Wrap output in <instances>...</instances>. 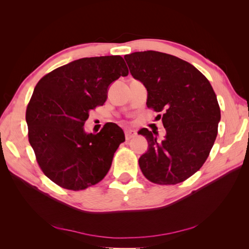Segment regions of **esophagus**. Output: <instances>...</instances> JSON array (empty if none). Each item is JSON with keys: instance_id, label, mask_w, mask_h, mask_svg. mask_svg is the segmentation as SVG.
Segmentation results:
<instances>
[{"instance_id": "obj_1", "label": "esophagus", "mask_w": 249, "mask_h": 249, "mask_svg": "<svg viewBox=\"0 0 249 249\" xmlns=\"http://www.w3.org/2000/svg\"><path fill=\"white\" fill-rule=\"evenodd\" d=\"M124 136H125L126 140H130V139H132V138L136 136V132L132 131V130H125L124 131Z\"/></svg>"}]
</instances>
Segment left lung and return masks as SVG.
<instances>
[{"label":"left lung","instance_id":"obj_1","mask_svg":"<svg viewBox=\"0 0 249 249\" xmlns=\"http://www.w3.org/2000/svg\"><path fill=\"white\" fill-rule=\"evenodd\" d=\"M132 76L147 90L146 105L159 112L166 136L143 127L148 150L139 158L144 177L159 185L184 182L200 169L213 147L220 108L209 80L185 60L156 51L124 56ZM156 134V133H155Z\"/></svg>","mask_w":249,"mask_h":249}]
</instances>
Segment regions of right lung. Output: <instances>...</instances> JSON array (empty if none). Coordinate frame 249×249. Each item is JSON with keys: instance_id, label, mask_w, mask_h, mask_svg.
I'll use <instances>...</instances> for the list:
<instances>
[{"instance_id": "1", "label": "right lung", "mask_w": 249, "mask_h": 249, "mask_svg": "<svg viewBox=\"0 0 249 249\" xmlns=\"http://www.w3.org/2000/svg\"><path fill=\"white\" fill-rule=\"evenodd\" d=\"M129 74L123 57L82 58L42 77L27 111L28 137L37 163L51 180L79 191L106 177L124 131L105 124L97 134L84 131L90 110L103 106L112 82Z\"/></svg>"}]
</instances>
